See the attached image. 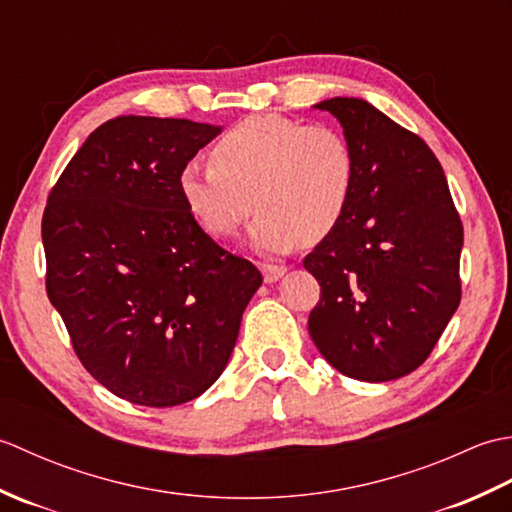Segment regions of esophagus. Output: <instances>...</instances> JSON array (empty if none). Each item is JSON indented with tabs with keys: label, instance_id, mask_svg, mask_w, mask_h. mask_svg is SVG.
Segmentation results:
<instances>
[{
	"label": "esophagus",
	"instance_id": "1",
	"mask_svg": "<svg viewBox=\"0 0 512 512\" xmlns=\"http://www.w3.org/2000/svg\"><path fill=\"white\" fill-rule=\"evenodd\" d=\"M262 273L266 284H275L286 273V266H277V264H262Z\"/></svg>",
	"mask_w": 512,
	"mask_h": 512
}]
</instances>
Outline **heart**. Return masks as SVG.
Wrapping results in <instances>:
<instances>
[{"label":"heart","instance_id":"heart-1","mask_svg":"<svg viewBox=\"0 0 512 512\" xmlns=\"http://www.w3.org/2000/svg\"><path fill=\"white\" fill-rule=\"evenodd\" d=\"M213 165L189 162L180 171V195L213 237H233L257 209L250 244L279 255L303 237L330 235L350 206L356 156L332 125L262 114L233 125L211 149Z\"/></svg>","mask_w":512,"mask_h":512}]
</instances>
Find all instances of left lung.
Returning a JSON list of instances; mask_svg holds the SVG:
<instances>
[{"instance_id":"1","label":"left lung","mask_w":512,"mask_h":512,"mask_svg":"<svg viewBox=\"0 0 512 512\" xmlns=\"http://www.w3.org/2000/svg\"><path fill=\"white\" fill-rule=\"evenodd\" d=\"M314 110L341 123L356 184L339 226L303 259L321 286L308 332L341 374L387 383L427 361L460 306L462 222L424 140L363 99Z\"/></svg>"}]
</instances>
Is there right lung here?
<instances>
[{
  "label": "right lung",
  "instance_id": "right-lung-1",
  "mask_svg": "<svg viewBox=\"0 0 512 512\" xmlns=\"http://www.w3.org/2000/svg\"><path fill=\"white\" fill-rule=\"evenodd\" d=\"M217 134L187 118H112L76 151L43 211L48 299L83 367L134 405L202 396L262 286L180 195V171Z\"/></svg>",
  "mask_w": 512,
  "mask_h": 512
}]
</instances>
